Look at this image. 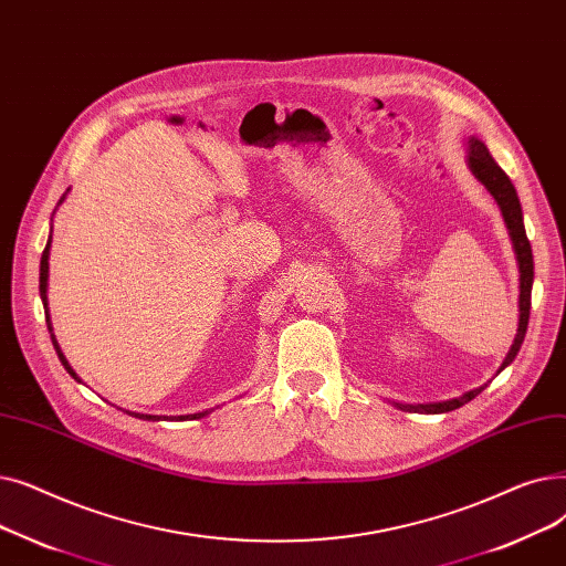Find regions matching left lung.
<instances>
[{
    "instance_id": "obj_1",
    "label": "left lung",
    "mask_w": 566,
    "mask_h": 566,
    "mask_svg": "<svg viewBox=\"0 0 566 566\" xmlns=\"http://www.w3.org/2000/svg\"><path fill=\"white\" fill-rule=\"evenodd\" d=\"M468 168L470 172L486 186V191L495 198L500 211H502V219L506 223L509 237H511V244H514V253L518 260V274H521V294H518V329H516V338L511 343L509 353L502 361V366L497 368V373H502L511 361L516 359L518 349L525 340V332H527V322H530V304H532V283H534V260H532V247H530V239L525 234V223H523V209H521V200L514 184L506 177V172L495 164L489 147L483 145L479 138H470L468 140ZM495 373V375H497ZM486 385L465 391L459 398H451V400H440V402H419V406H408V402H394L398 410H406V412H421V415H442V412H451L455 408L465 406L474 396H479Z\"/></svg>"
}]
</instances>
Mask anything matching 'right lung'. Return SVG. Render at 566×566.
<instances>
[{
	"label": "right lung",
	"instance_id": "1",
	"mask_svg": "<svg viewBox=\"0 0 566 566\" xmlns=\"http://www.w3.org/2000/svg\"><path fill=\"white\" fill-rule=\"evenodd\" d=\"M69 193V191H66ZM66 193L62 196V200L57 202V207L66 200ZM52 217H55V211H52ZM50 244H52V228H50V237H48V244H45V251H43V255H41V274H39V292H41V302H43V308H45V322H48V332H50V338H52V345H55V349H57V357H60V361H62V366L69 370V375L71 378H75L77 382H80V378L75 375V370L71 368V364L66 361V357H64V353H62V347H60V343H57V338H55V334H52V322H50V311H48V272H50V264H48V258H50ZM209 412H213V410H205V412H196V415H181V417H177V421H186V419H202V417H207ZM136 415L138 419H145V421H166L168 417H158V415H140V412H133Z\"/></svg>",
	"mask_w": 566,
	"mask_h": 566
}]
</instances>
